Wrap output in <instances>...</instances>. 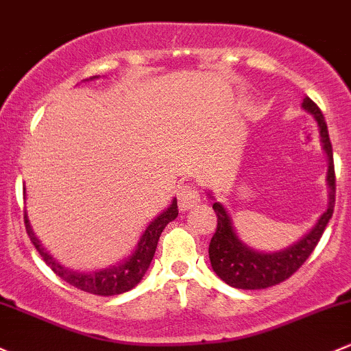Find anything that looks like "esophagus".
<instances>
[{
  "instance_id": "1",
  "label": "esophagus",
  "mask_w": 351,
  "mask_h": 351,
  "mask_svg": "<svg viewBox=\"0 0 351 351\" xmlns=\"http://www.w3.org/2000/svg\"><path fill=\"white\" fill-rule=\"evenodd\" d=\"M177 199H179L180 211H187V209H193L199 204L201 196L193 184H182L179 189V194H177Z\"/></svg>"
}]
</instances>
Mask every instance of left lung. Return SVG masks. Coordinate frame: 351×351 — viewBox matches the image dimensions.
Wrapping results in <instances>:
<instances>
[{"label":"left lung","instance_id":"left-lung-1","mask_svg":"<svg viewBox=\"0 0 351 351\" xmlns=\"http://www.w3.org/2000/svg\"><path fill=\"white\" fill-rule=\"evenodd\" d=\"M302 108L313 114L314 120L317 121L321 143H323V149L328 155L326 180L328 186H330L328 209L319 216V219L311 228L309 233H306L294 245L280 252H274V254H263V252H256L254 248H250L238 238L226 209L219 202H215L213 209L218 216V226H216L211 243H209V260H211V267L216 276L225 280L231 287L255 291V289H267L284 282L313 254L321 234L326 228L328 221L333 216L337 177H335L333 149H331L330 135H328V126L317 104L313 99H309L308 96L302 101Z\"/></svg>","mask_w":351,"mask_h":351}]
</instances>
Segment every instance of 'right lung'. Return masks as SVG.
<instances>
[{
  "mask_svg": "<svg viewBox=\"0 0 351 351\" xmlns=\"http://www.w3.org/2000/svg\"><path fill=\"white\" fill-rule=\"evenodd\" d=\"M177 215H179L177 199H172V204L169 206L164 213H160V215L147 226V230L143 231V234L140 237V241L138 245H136L135 252H133L125 262L110 267V269L97 270V272L89 274L74 272V270L66 269V267L60 265V263L42 247L40 240L35 237L34 230H32L30 226V221H28L27 213H25V228H27V233L28 237H30L34 247L37 248L38 254L42 255L43 262L56 272V276H59L60 279L66 280L67 284L74 285V287L81 289V291L84 292H91V294L96 295H118L130 291V289H133L143 279L145 272L149 270L152 258H154L155 255V248H157L158 238H160L162 231H164V228L169 223L174 221Z\"/></svg>",
  "mask_w": 351,
  "mask_h": 351,
  "instance_id": "right-lung-1",
  "label": "right lung"
}]
</instances>
